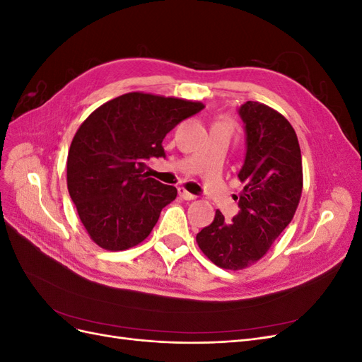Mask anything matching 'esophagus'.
<instances>
[{
    "instance_id": "obj_1",
    "label": "esophagus",
    "mask_w": 362,
    "mask_h": 362,
    "mask_svg": "<svg viewBox=\"0 0 362 362\" xmlns=\"http://www.w3.org/2000/svg\"><path fill=\"white\" fill-rule=\"evenodd\" d=\"M178 193H180V196L182 199H185V201H193V199H196V196L193 194V193H190V192H187L185 189H178Z\"/></svg>"
}]
</instances>
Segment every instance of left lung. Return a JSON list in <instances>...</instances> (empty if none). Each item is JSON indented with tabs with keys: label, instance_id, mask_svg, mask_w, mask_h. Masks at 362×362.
<instances>
[{
	"label": "left lung",
	"instance_id": "8db88e82",
	"mask_svg": "<svg viewBox=\"0 0 362 362\" xmlns=\"http://www.w3.org/2000/svg\"><path fill=\"white\" fill-rule=\"evenodd\" d=\"M246 131V157L238 180L240 211L226 222L216 211L211 225L196 235L216 266L242 270L266 255L293 221L303 187L302 156L291 124L269 105L247 101L238 108Z\"/></svg>",
	"mask_w": 362,
	"mask_h": 362
}]
</instances>
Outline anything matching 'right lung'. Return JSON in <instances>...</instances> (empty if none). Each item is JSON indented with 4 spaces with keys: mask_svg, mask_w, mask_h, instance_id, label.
I'll list each match as a JSON object with an SVG mask.
<instances>
[{
    "mask_svg": "<svg viewBox=\"0 0 362 362\" xmlns=\"http://www.w3.org/2000/svg\"><path fill=\"white\" fill-rule=\"evenodd\" d=\"M202 103L131 92L98 107L76 131L68 154V190L93 242L133 247L151 234L173 185L149 178L146 161L166 157L163 139Z\"/></svg>",
    "mask_w": 362,
    "mask_h": 362,
    "instance_id": "1",
    "label": "right lung"
}]
</instances>
